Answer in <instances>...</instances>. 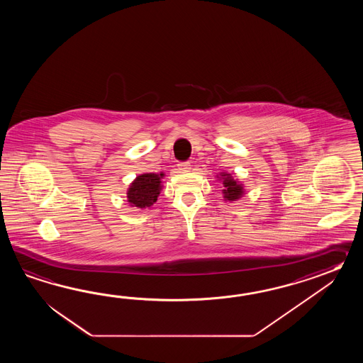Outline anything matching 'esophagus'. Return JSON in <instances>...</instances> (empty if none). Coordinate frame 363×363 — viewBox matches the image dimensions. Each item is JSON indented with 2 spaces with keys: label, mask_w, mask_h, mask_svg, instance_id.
I'll return each instance as SVG.
<instances>
[{
  "label": "esophagus",
  "mask_w": 363,
  "mask_h": 363,
  "mask_svg": "<svg viewBox=\"0 0 363 363\" xmlns=\"http://www.w3.org/2000/svg\"><path fill=\"white\" fill-rule=\"evenodd\" d=\"M179 170L180 171H189L191 170V164L189 162H182L178 164Z\"/></svg>",
  "instance_id": "1"
}]
</instances>
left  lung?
<instances>
[{"label":"left lung","mask_w":363,"mask_h":363,"mask_svg":"<svg viewBox=\"0 0 363 363\" xmlns=\"http://www.w3.org/2000/svg\"><path fill=\"white\" fill-rule=\"evenodd\" d=\"M218 177V180L222 182L223 184V193L224 201H236L241 199L245 193L244 189V184H241L238 179L233 178L231 174H227V172H220Z\"/></svg>","instance_id":"left-lung-1"}]
</instances>
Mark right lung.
<instances>
[{
  "label": "right lung",
  "mask_w": 363,
  "mask_h": 363,
  "mask_svg": "<svg viewBox=\"0 0 363 363\" xmlns=\"http://www.w3.org/2000/svg\"><path fill=\"white\" fill-rule=\"evenodd\" d=\"M163 177V172H147L136 177L127 191V200L132 208H150L162 191Z\"/></svg>",
  "instance_id": "obj_1"
}]
</instances>
